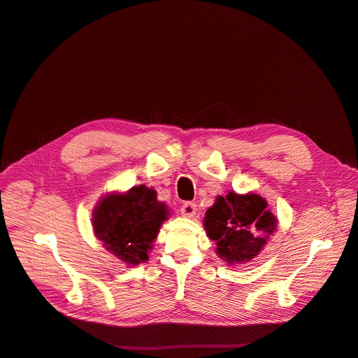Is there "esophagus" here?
Returning <instances> with one entry per match:
<instances>
[{
	"mask_svg": "<svg viewBox=\"0 0 358 358\" xmlns=\"http://www.w3.org/2000/svg\"><path fill=\"white\" fill-rule=\"evenodd\" d=\"M180 213L185 216V218H194V216H196V213H197L196 203H191V201L183 203L182 208H180Z\"/></svg>",
	"mask_w": 358,
	"mask_h": 358,
	"instance_id": "esophagus-1",
	"label": "esophagus"
}]
</instances>
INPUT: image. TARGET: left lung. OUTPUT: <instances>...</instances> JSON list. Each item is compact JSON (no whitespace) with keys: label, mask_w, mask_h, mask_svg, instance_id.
Masks as SVG:
<instances>
[{"label":"left lung","mask_w":358,"mask_h":358,"mask_svg":"<svg viewBox=\"0 0 358 358\" xmlns=\"http://www.w3.org/2000/svg\"><path fill=\"white\" fill-rule=\"evenodd\" d=\"M203 225L209 239L216 243V254L229 264H245L267 245L276 229L278 218L267 201L257 192L229 191L218 196L206 210Z\"/></svg>","instance_id":"left-lung-1"}]
</instances>
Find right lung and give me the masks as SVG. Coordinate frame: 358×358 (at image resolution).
Masks as SVG:
<instances>
[{
    "instance_id": "1",
    "label": "right lung",
    "mask_w": 358,
    "mask_h": 358,
    "mask_svg": "<svg viewBox=\"0 0 358 358\" xmlns=\"http://www.w3.org/2000/svg\"><path fill=\"white\" fill-rule=\"evenodd\" d=\"M169 216L170 209L157 199L154 188L137 185L125 192H106L95 204L91 224L107 251L127 266H137L149 259L148 254Z\"/></svg>"
}]
</instances>
